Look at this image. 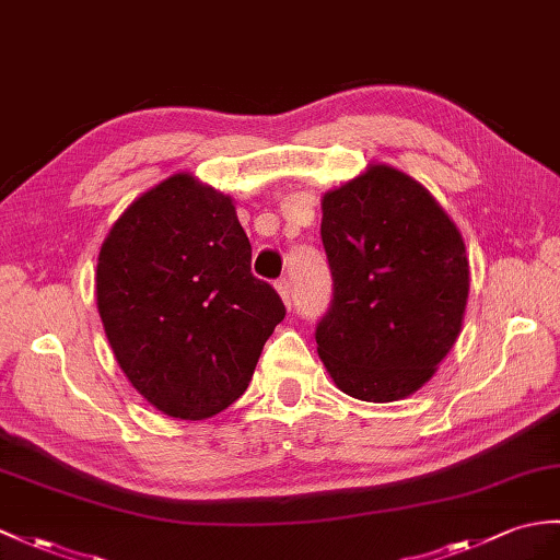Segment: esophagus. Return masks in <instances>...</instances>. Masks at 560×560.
Wrapping results in <instances>:
<instances>
[{"instance_id":"1","label":"esophagus","mask_w":560,"mask_h":560,"mask_svg":"<svg viewBox=\"0 0 560 560\" xmlns=\"http://www.w3.org/2000/svg\"><path fill=\"white\" fill-rule=\"evenodd\" d=\"M277 291H279V295H281V301L285 303V307L291 310V305H293V291H291V281H289V279H279V281H277Z\"/></svg>"}]
</instances>
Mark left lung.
Masks as SVG:
<instances>
[{
  "mask_svg": "<svg viewBox=\"0 0 560 560\" xmlns=\"http://www.w3.org/2000/svg\"><path fill=\"white\" fill-rule=\"evenodd\" d=\"M334 293L317 322L343 394L392 402L418 392L456 343L470 265L456 224L424 186L374 164L322 200Z\"/></svg>",
  "mask_w": 560,
  "mask_h": 560,
  "instance_id": "left-lung-1",
  "label": "left lung"
}]
</instances>
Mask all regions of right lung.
Listing matches in <instances>:
<instances>
[{
  "mask_svg": "<svg viewBox=\"0 0 560 560\" xmlns=\"http://www.w3.org/2000/svg\"><path fill=\"white\" fill-rule=\"evenodd\" d=\"M250 259L229 195L190 174L142 192L104 238V334L128 382L168 418L205 420L241 398L285 317Z\"/></svg>",
  "mask_w": 560,
  "mask_h": 560,
  "instance_id": "obj_1",
  "label": "right lung"
}]
</instances>
